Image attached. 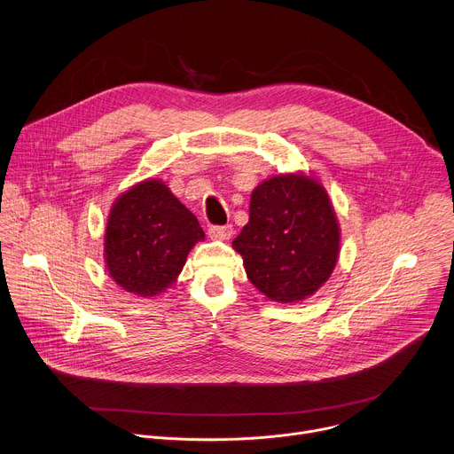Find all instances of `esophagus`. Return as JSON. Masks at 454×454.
Masks as SVG:
<instances>
[{
  "label": "esophagus",
  "instance_id": "obj_1",
  "mask_svg": "<svg viewBox=\"0 0 454 454\" xmlns=\"http://www.w3.org/2000/svg\"><path fill=\"white\" fill-rule=\"evenodd\" d=\"M233 233V226L228 224V226H210L208 228V235L210 239L214 240H228Z\"/></svg>",
  "mask_w": 454,
  "mask_h": 454
}]
</instances>
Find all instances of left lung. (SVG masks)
Listing matches in <instances>:
<instances>
[{
  "label": "left lung",
  "instance_id": "left-lung-1",
  "mask_svg": "<svg viewBox=\"0 0 454 454\" xmlns=\"http://www.w3.org/2000/svg\"><path fill=\"white\" fill-rule=\"evenodd\" d=\"M231 246L249 282L270 300L314 294L340 254V224L325 188L303 174L266 179L253 190L249 221Z\"/></svg>",
  "mask_w": 454,
  "mask_h": 454
}]
</instances>
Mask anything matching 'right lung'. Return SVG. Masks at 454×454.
<instances>
[{"label":"right lung","mask_w":454,"mask_h":454,"mask_svg":"<svg viewBox=\"0 0 454 454\" xmlns=\"http://www.w3.org/2000/svg\"><path fill=\"white\" fill-rule=\"evenodd\" d=\"M205 239L198 217L160 179L123 192L111 207L104 254L109 277L142 298L170 287L188 251Z\"/></svg>","instance_id":"obj_1"}]
</instances>
